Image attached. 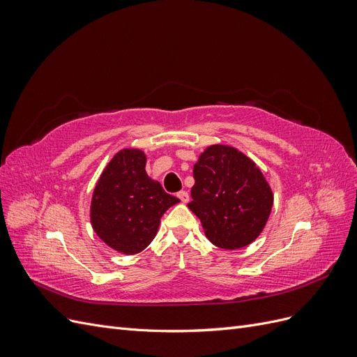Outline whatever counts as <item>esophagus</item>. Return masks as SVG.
I'll list each match as a JSON object with an SVG mask.
<instances>
[{
    "instance_id": "esophagus-1",
    "label": "esophagus",
    "mask_w": 357,
    "mask_h": 357,
    "mask_svg": "<svg viewBox=\"0 0 357 357\" xmlns=\"http://www.w3.org/2000/svg\"><path fill=\"white\" fill-rule=\"evenodd\" d=\"M177 197L180 198V201H181L183 204H188V202H189V199H190L189 193H188L186 190H181V192H178V193H177Z\"/></svg>"
}]
</instances>
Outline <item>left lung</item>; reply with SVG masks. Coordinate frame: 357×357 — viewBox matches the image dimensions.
<instances>
[{
    "label": "left lung",
    "instance_id": "obj_1",
    "mask_svg": "<svg viewBox=\"0 0 357 357\" xmlns=\"http://www.w3.org/2000/svg\"><path fill=\"white\" fill-rule=\"evenodd\" d=\"M193 178L188 207L214 245L235 250L262 234L274 193L253 159L236 147L211 144L193 165Z\"/></svg>",
    "mask_w": 357,
    "mask_h": 357
}]
</instances>
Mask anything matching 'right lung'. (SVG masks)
<instances>
[{
	"instance_id": "right-lung-1",
	"label": "right lung",
	"mask_w": 357,
	"mask_h": 357,
	"mask_svg": "<svg viewBox=\"0 0 357 357\" xmlns=\"http://www.w3.org/2000/svg\"><path fill=\"white\" fill-rule=\"evenodd\" d=\"M139 149H122L96 181L91 199V225L100 240L121 255H137L153 241L160 218L180 202L146 172Z\"/></svg>"
}]
</instances>
